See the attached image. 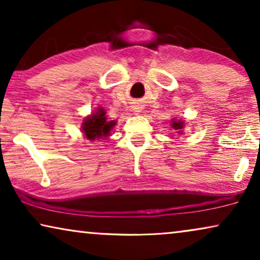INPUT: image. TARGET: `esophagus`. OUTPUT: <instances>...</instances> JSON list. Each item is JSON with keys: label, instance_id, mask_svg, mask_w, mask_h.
Wrapping results in <instances>:
<instances>
[{"label": "esophagus", "instance_id": "1", "mask_svg": "<svg viewBox=\"0 0 260 260\" xmlns=\"http://www.w3.org/2000/svg\"><path fill=\"white\" fill-rule=\"evenodd\" d=\"M135 111H140V109H138V108H135Z\"/></svg>", "mask_w": 260, "mask_h": 260}]
</instances>
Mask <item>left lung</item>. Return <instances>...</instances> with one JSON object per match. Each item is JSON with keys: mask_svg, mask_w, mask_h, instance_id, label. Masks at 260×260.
Listing matches in <instances>:
<instances>
[{"mask_svg": "<svg viewBox=\"0 0 260 260\" xmlns=\"http://www.w3.org/2000/svg\"><path fill=\"white\" fill-rule=\"evenodd\" d=\"M172 126H173L175 130H181V129H182V127H183V123L181 122V120H179V122H174ZM180 134H182V133H181V131H180Z\"/></svg>", "mask_w": 260, "mask_h": 260, "instance_id": "8db88e82", "label": "left lung"}]
</instances>
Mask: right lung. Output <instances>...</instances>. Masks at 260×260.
Returning <instances> with one entry per match:
<instances>
[{
	"mask_svg": "<svg viewBox=\"0 0 260 260\" xmlns=\"http://www.w3.org/2000/svg\"><path fill=\"white\" fill-rule=\"evenodd\" d=\"M116 125L115 120L108 122L105 117V111L103 109H98L91 117H88L83 123V133L87 140L93 141L95 138L108 137L110 131Z\"/></svg>",
	"mask_w": 260,
	"mask_h": 260,
	"instance_id": "obj_1",
	"label": "right lung"
}]
</instances>
